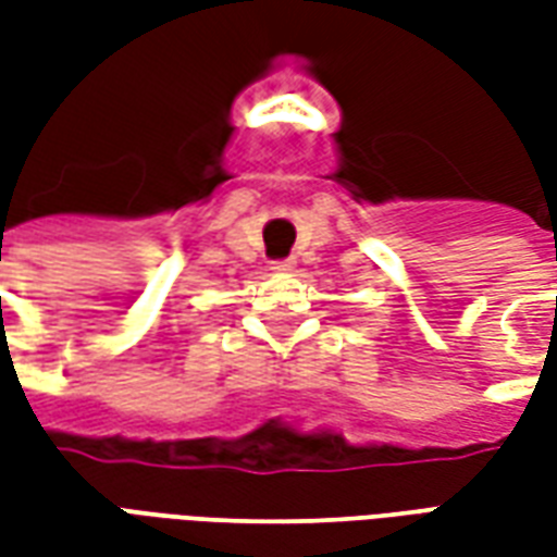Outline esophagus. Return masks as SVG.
Here are the masks:
<instances>
[{
  "mask_svg": "<svg viewBox=\"0 0 557 557\" xmlns=\"http://www.w3.org/2000/svg\"><path fill=\"white\" fill-rule=\"evenodd\" d=\"M295 268V259H277V262H271V271H292Z\"/></svg>",
  "mask_w": 557,
  "mask_h": 557,
  "instance_id": "esophagus-1",
  "label": "esophagus"
}]
</instances>
